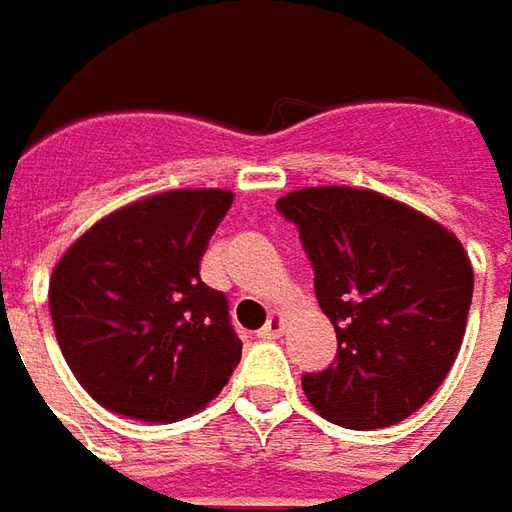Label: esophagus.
Returning a JSON list of instances; mask_svg holds the SVG:
<instances>
[{
  "mask_svg": "<svg viewBox=\"0 0 512 512\" xmlns=\"http://www.w3.org/2000/svg\"><path fill=\"white\" fill-rule=\"evenodd\" d=\"M281 332H284V315L273 312V315L267 318V324L262 327V332H259V338H279Z\"/></svg>",
  "mask_w": 512,
  "mask_h": 512,
  "instance_id": "esophagus-1",
  "label": "esophagus"
}]
</instances>
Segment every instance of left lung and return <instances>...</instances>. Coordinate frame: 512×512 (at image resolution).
<instances>
[{
  "label": "left lung",
  "instance_id": "8db88e82",
  "mask_svg": "<svg viewBox=\"0 0 512 512\" xmlns=\"http://www.w3.org/2000/svg\"><path fill=\"white\" fill-rule=\"evenodd\" d=\"M298 228L315 298L338 355L301 375L329 423L372 431L400 423L451 372L473 298V270L454 233L403 202L346 185L301 188L276 202Z\"/></svg>",
  "mask_w": 512,
  "mask_h": 512
}]
</instances>
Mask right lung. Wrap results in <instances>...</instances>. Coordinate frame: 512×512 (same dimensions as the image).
Listing matches in <instances>:
<instances>
[{"label":"right lung","mask_w":512,"mask_h":512,"mask_svg":"<svg viewBox=\"0 0 512 512\" xmlns=\"http://www.w3.org/2000/svg\"><path fill=\"white\" fill-rule=\"evenodd\" d=\"M231 191H166L92 225L50 279L61 355L87 394L140 423L211 403L242 358L228 298L200 279Z\"/></svg>","instance_id":"add662e5"}]
</instances>
